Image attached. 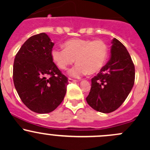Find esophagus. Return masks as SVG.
<instances>
[{
    "label": "esophagus",
    "mask_w": 150,
    "mask_h": 150,
    "mask_svg": "<svg viewBox=\"0 0 150 150\" xmlns=\"http://www.w3.org/2000/svg\"><path fill=\"white\" fill-rule=\"evenodd\" d=\"M76 82V81L74 79H72V78H68V83H75Z\"/></svg>",
    "instance_id": "34e87169"
}]
</instances>
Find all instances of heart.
Listing matches in <instances>:
<instances>
[{
    "mask_svg": "<svg viewBox=\"0 0 150 150\" xmlns=\"http://www.w3.org/2000/svg\"><path fill=\"white\" fill-rule=\"evenodd\" d=\"M64 48H55L51 50V57L60 69H66L75 65L68 72L73 78H81L89 74H95L103 67L108 56V47L102 40L73 39L64 43Z\"/></svg>",
    "mask_w": 150,
    "mask_h": 150,
    "instance_id": "b5f03b06",
    "label": "heart"
}]
</instances>
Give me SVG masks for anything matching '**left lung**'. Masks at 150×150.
I'll list each match as a JSON object with an SVG mask.
<instances>
[{"instance_id": "8db88e82", "label": "left lung", "mask_w": 150, "mask_h": 150, "mask_svg": "<svg viewBox=\"0 0 150 150\" xmlns=\"http://www.w3.org/2000/svg\"><path fill=\"white\" fill-rule=\"evenodd\" d=\"M111 43V58L91 79L86 98L93 110L103 113L112 112L121 106L135 80V67L126 48L116 38Z\"/></svg>"}]
</instances>
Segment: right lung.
<instances>
[{
  "label": "right lung",
  "instance_id": "obj_1",
  "mask_svg": "<svg viewBox=\"0 0 150 150\" xmlns=\"http://www.w3.org/2000/svg\"><path fill=\"white\" fill-rule=\"evenodd\" d=\"M54 43L46 33L25 42L14 59L13 80L21 100L30 110L44 114L54 111L64 99L67 78L53 62Z\"/></svg>",
  "mask_w": 150,
  "mask_h": 150
}]
</instances>
